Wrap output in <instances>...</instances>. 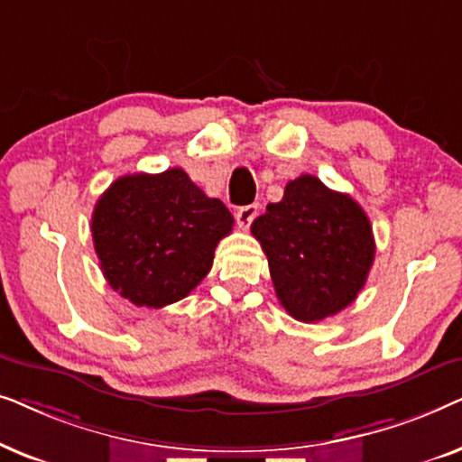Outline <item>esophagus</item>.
I'll return each mask as SVG.
<instances>
[{
	"label": "esophagus",
	"mask_w": 462,
	"mask_h": 462,
	"mask_svg": "<svg viewBox=\"0 0 462 462\" xmlns=\"http://www.w3.org/2000/svg\"><path fill=\"white\" fill-rule=\"evenodd\" d=\"M256 214H258V206H256V204H250V206L239 208L237 214H236L237 225L242 226V229H248V226L252 225V220L256 218Z\"/></svg>",
	"instance_id": "esophagus-1"
}]
</instances>
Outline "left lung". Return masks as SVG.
<instances>
[{"label":"left lung","mask_w":462,"mask_h":462,"mask_svg":"<svg viewBox=\"0 0 462 462\" xmlns=\"http://www.w3.org/2000/svg\"><path fill=\"white\" fill-rule=\"evenodd\" d=\"M267 254L282 307L299 321H321L357 299L374 263V236L362 206L302 174L283 199L252 223Z\"/></svg>","instance_id":"obj_1"}]
</instances>
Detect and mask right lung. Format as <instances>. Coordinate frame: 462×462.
Masks as SVG:
<instances>
[{
	"instance_id": "right-lung-1",
	"label": "right lung",
	"mask_w": 462,
	"mask_h": 462,
	"mask_svg": "<svg viewBox=\"0 0 462 462\" xmlns=\"http://www.w3.org/2000/svg\"><path fill=\"white\" fill-rule=\"evenodd\" d=\"M233 217L185 170L125 174L92 212L94 250L105 280L136 307L162 309L185 299L212 269L214 250Z\"/></svg>"
}]
</instances>
